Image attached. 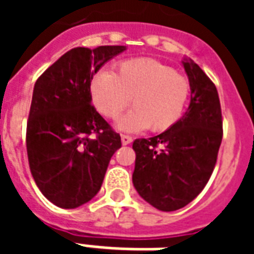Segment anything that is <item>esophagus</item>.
Listing matches in <instances>:
<instances>
[{
    "instance_id": "obj_1",
    "label": "esophagus",
    "mask_w": 254,
    "mask_h": 254,
    "mask_svg": "<svg viewBox=\"0 0 254 254\" xmlns=\"http://www.w3.org/2000/svg\"><path fill=\"white\" fill-rule=\"evenodd\" d=\"M121 141L124 145H127V144H130L133 141V138L130 136H127V134H122L121 136Z\"/></svg>"
}]
</instances>
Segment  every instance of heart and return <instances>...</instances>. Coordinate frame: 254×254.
<instances>
[{
    "label": "heart",
    "mask_w": 254,
    "mask_h": 254,
    "mask_svg": "<svg viewBox=\"0 0 254 254\" xmlns=\"http://www.w3.org/2000/svg\"><path fill=\"white\" fill-rule=\"evenodd\" d=\"M190 94L184 74L152 58H133L117 64L114 70L96 73L91 81V99L102 116L120 122L124 130L148 127L165 132L180 121Z\"/></svg>",
    "instance_id": "heart-1"
}]
</instances>
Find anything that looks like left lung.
Listing matches in <instances>:
<instances>
[{"label":"left lung","instance_id":"1","mask_svg":"<svg viewBox=\"0 0 254 254\" xmlns=\"http://www.w3.org/2000/svg\"><path fill=\"white\" fill-rule=\"evenodd\" d=\"M182 66L190 84L187 113L158 136L133 141V187L145 201L165 212L185 207L204 189L223 136L215 84L189 58H184Z\"/></svg>","mask_w":254,"mask_h":254}]
</instances>
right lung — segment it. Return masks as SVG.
I'll use <instances>...</instances> for the list:
<instances>
[{
	"label": "right lung",
	"instance_id": "right-lung-1",
	"mask_svg": "<svg viewBox=\"0 0 254 254\" xmlns=\"http://www.w3.org/2000/svg\"><path fill=\"white\" fill-rule=\"evenodd\" d=\"M127 46L74 47L36 80L27 122L31 174L47 200L72 209L99 191L121 137L91 106V81Z\"/></svg>",
	"mask_w": 254,
	"mask_h": 254
}]
</instances>
